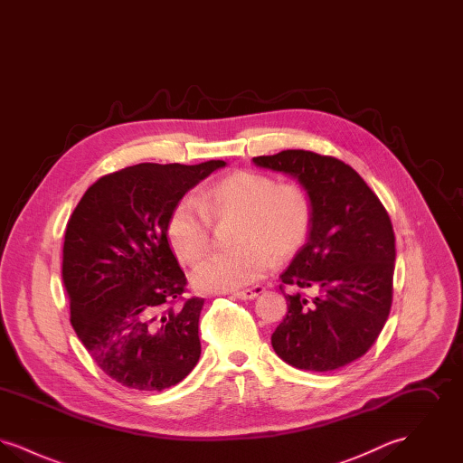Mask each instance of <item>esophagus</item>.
Returning a JSON list of instances; mask_svg holds the SVG:
<instances>
[{
	"instance_id": "1",
	"label": "esophagus",
	"mask_w": 463,
	"mask_h": 463,
	"mask_svg": "<svg viewBox=\"0 0 463 463\" xmlns=\"http://www.w3.org/2000/svg\"><path fill=\"white\" fill-rule=\"evenodd\" d=\"M264 287L246 288V289H241V291H234V297H238L241 300H253L255 297L264 293Z\"/></svg>"
}]
</instances>
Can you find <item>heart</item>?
Wrapping results in <instances>:
<instances>
[{"label": "heart", "instance_id": "heart-1", "mask_svg": "<svg viewBox=\"0 0 463 463\" xmlns=\"http://www.w3.org/2000/svg\"><path fill=\"white\" fill-rule=\"evenodd\" d=\"M232 244L199 265L193 283L203 291H227L260 279L278 259L295 255L312 229V201L295 182L238 170L208 184L198 201L182 199L166 223V238L182 264L194 265L212 246V221H232Z\"/></svg>", "mask_w": 463, "mask_h": 463}]
</instances>
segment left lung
Returning a JSON list of instances; mask_svg holds the SVG:
<instances>
[{"label": "left lung", "mask_w": 463, "mask_h": 463, "mask_svg": "<svg viewBox=\"0 0 463 463\" xmlns=\"http://www.w3.org/2000/svg\"><path fill=\"white\" fill-rule=\"evenodd\" d=\"M253 163L297 178L314 212L307 242L281 274V291L293 286L296 293L285 294L287 317L270 336L272 347L298 370H338L368 353L389 317L396 262L391 217L336 157L288 149Z\"/></svg>", "instance_id": "8db88e82"}]
</instances>
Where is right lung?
Returning a JSON list of instances; mask_svg holds the SVG:
<instances>
[{"instance_id":"right-lung-1","label":"right lung","mask_w":463,"mask_h":463,"mask_svg":"<svg viewBox=\"0 0 463 463\" xmlns=\"http://www.w3.org/2000/svg\"><path fill=\"white\" fill-rule=\"evenodd\" d=\"M225 161L140 163L90 185L67 222L62 281L71 325L95 364L137 391H163L201 355L204 298H184L187 279L166 238L176 203Z\"/></svg>"}]
</instances>
